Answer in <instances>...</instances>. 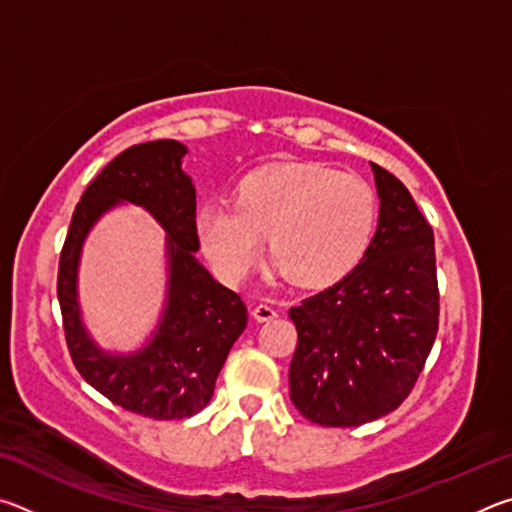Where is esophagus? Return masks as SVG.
Returning <instances> with one entry per match:
<instances>
[{
  "label": "esophagus",
  "mask_w": 512,
  "mask_h": 512,
  "mask_svg": "<svg viewBox=\"0 0 512 512\" xmlns=\"http://www.w3.org/2000/svg\"><path fill=\"white\" fill-rule=\"evenodd\" d=\"M253 316L255 320H259V323H266V320H273L277 316V311L271 305H257L253 309Z\"/></svg>",
  "instance_id": "34e87169"
}]
</instances>
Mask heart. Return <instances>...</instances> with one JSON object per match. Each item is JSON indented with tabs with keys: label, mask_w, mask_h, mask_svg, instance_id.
<instances>
[{
	"label": "heart",
	"mask_w": 512,
	"mask_h": 512,
	"mask_svg": "<svg viewBox=\"0 0 512 512\" xmlns=\"http://www.w3.org/2000/svg\"><path fill=\"white\" fill-rule=\"evenodd\" d=\"M377 198L354 173L318 162L266 164L232 189V207L196 212V237L225 282L253 271L259 237L282 275L298 287H327L357 266L375 235Z\"/></svg>",
	"instance_id": "heart-1"
}]
</instances>
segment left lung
Returning <instances> with one entry per match:
<instances>
[{
    "label": "left lung",
    "mask_w": 512,
    "mask_h": 512,
    "mask_svg": "<svg viewBox=\"0 0 512 512\" xmlns=\"http://www.w3.org/2000/svg\"><path fill=\"white\" fill-rule=\"evenodd\" d=\"M377 232L361 262L291 307V402L323 427L384 418L413 391L438 332L433 230L400 180L372 164Z\"/></svg>",
    "instance_id": "obj_1"
}]
</instances>
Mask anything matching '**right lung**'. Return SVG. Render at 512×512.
Listing matches in <instances>:
<instances>
[{"label":"right lung","mask_w":512,"mask_h":512,"mask_svg":"<svg viewBox=\"0 0 512 512\" xmlns=\"http://www.w3.org/2000/svg\"><path fill=\"white\" fill-rule=\"evenodd\" d=\"M187 146L176 140L135 144L108 162L76 205L58 264V302L76 370L126 411L153 420H183L207 406L216 377L248 309L235 291L198 262L196 189L183 171ZM121 202L140 204L168 232V300L144 349L121 355L99 349L84 329L78 262L89 230Z\"/></svg>","instance_id":"1"}]
</instances>
